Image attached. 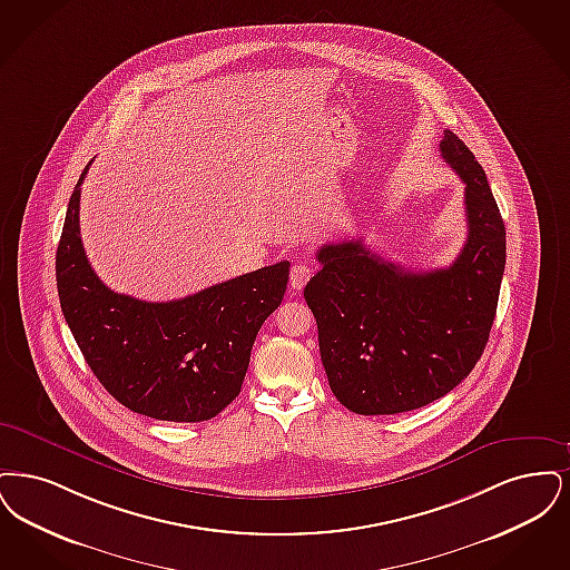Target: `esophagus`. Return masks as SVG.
<instances>
[{"mask_svg":"<svg viewBox=\"0 0 570 570\" xmlns=\"http://www.w3.org/2000/svg\"><path fill=\"white\" fill-rule=\"evenodd\" d=\"M311 266L308 264H304V262H297L296 266L292 268V274H289V283H292V287L294 289H302L306 283H308V278H311Z\"/></svg>","mask_w":570,"mask_h":570,"instance_id":"1","label":"esophagus"}]
</instances>
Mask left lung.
Listing matches in <instances>:
<instances>
[{"instance_id": "left-lung-1", "label": "left lung", "mask_w": 570, "mask_h": 570, "mask_svg": "<svg viewBox=\"0 0 570 570\" xmlns=\"http://www.w3.org/2000/svg\"><path fill=\"white\" fill-rule=\"evenodd\" d=\"M441 155L464 180L469 236L446 268L409 271L360 238L323 245L304 299L334 396L357 415L421 409L460 385L488 345L507 232L488 176L445 129Z\"/></svg>"}]
</instances>
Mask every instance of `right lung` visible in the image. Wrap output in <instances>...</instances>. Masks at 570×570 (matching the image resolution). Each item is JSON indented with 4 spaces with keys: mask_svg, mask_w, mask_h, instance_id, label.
<instances>
[{
    "mask_svg": "<svg viewBox=\"0 0 570 570\" xmlns=\"http://www.w3.org/2000/svg\"><path fill=\"white\" fill-rule=\"evenodd\" d=\"M87 170L68 204L55 264L76 345L106 392L129 411L161 421L213 420L240 394L255 336L285 296L289 262L170 302L115 294L94 273L80 240Z\"/></svg>",
    "mask_w": 570,
    "mask_h": 570,
    "instance_id": "right-lung-1",
    "label": "right lung"
}]
</instances>
